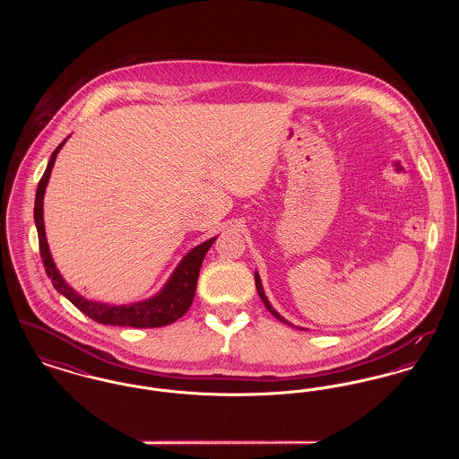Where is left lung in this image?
Returning <instances> with one entry per match:
<instances>
[{
  "instance_id": "left-lung-1",
  "label": "left lung",
  "mask_w": 459,
  "mask_h": 459,
  "mask_svg": "<svg viewBox=\"0 0 459 459\" xmlns=\"http://www.w3.org/2000/svg\"><path fill=\"white\" fill-rule=\"evenodd\" d=\"M255 284H256V290H258V294H260V298H262L263 305H264V307L277 318V320H281L282 324H289L287 320H285L284 316H281L275 309H273V306L270 305V301H268V298L264 296V290H263V285L262 281H260V275H258V272L255 273ZM290 325V324H289Z\"/></svg>"
}]
</instances>
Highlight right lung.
Returning a JSON list of instances; mask_svg holds the SVG:
<instances>
[{"instance_id":"obj_1","label":"right lung","mask_w":459,"mask_h":459,"mask_svg":"<svg viewBox=\"0 0 459 459\" xmlns=\"http://www.w3.org/2000/svg\"><path fill=\"white\" fill-rule=\"evenodd\" d=\"M65 141L60 143V146L51 154L49 163H48L43 177L38 184L36 203H34V221H36V229H38V238H39V251H41V258H43L44 270H46L48 277L51 279V284L60 294H64L72 305L79 307L84 315H88L89 318H92L94 322L103 324V325L154 328L165 327L169 324H174L175 320H178L193 305V299H195V294H196L197 275H199L201 263L204 260L208 249L212 247V244L215 242L217 238L204 240L203 244H199L195 249H191L182 258V262L177 264L172 277L169 279L165 287L156 296L146 299V301H139V303H132V305L115 306L108 305V303L89 301L86 298H82L79 292H75L70 285L66 284L64 277L60 275L58 268L55 266V262H53L51 253H49V247H48L46 232H44V193H46V186H48V180H49V175H51V169L55 165L56 154L60 153Z\"/></svg>"}]
</instances>
